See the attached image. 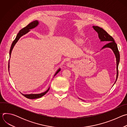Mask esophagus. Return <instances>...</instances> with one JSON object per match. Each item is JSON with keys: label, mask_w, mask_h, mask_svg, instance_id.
<instances>
[{"label": "esophagus", "mask_w": 127, "mask_h": 127, "mask_svg": "<svg viewBox=\"0 0 127 127\" xmlns=\"http://www.w3.org/2000/svg\"><path fill=\"white\" fill-rule=\"evenodd\" d=\"M66 66H67V67H69V68L73 67V66H74V64H73V63H72V62H69L67 63Z\"/></svg>", "instance_id": "1"}]
</instances>
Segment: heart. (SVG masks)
Returning a JSON list of instances; mask_svg holds the SVG:
<instances>
[{
    "mask_svg": "<svg viewBox=\"0 0 127 127\" xmlns=\"http://www.w3.org/2000/svg\"><path fill=\"white\" fill-rule=\"evenodd\" d=\"M75 41L76 42V43L78 44H81L82 43V41L81 39H79V38L77 37L75 38Z\"/></svg>",
    "mask_w": 127,
    "mask_h": 127,
    "instance_id": "b5f03b06",
    "label": "heart"
}]
</instances>
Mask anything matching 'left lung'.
I'll use <instances>...</instances> for the list:
<instances>
[{
	"label": "left lung",
	"instance_id": "1",
	"mask_svg": "<svg viewBox=\"0 0 127 127\" xmlns=\"http://www.w3.org/2000/svg\"><path fill=\"white\" fill-rule=\"evenodd\" d=\"M93 28L97 32L99 39L100 40L101 42L106 41L108 42L107 44L104 45L101 49H103L105 48H111L113 52L114 53L117 61V77L115 82L114 85L117 81L118 77V66L120 62V54L118 50V46L117 44L115 43L114 39L113 38L108 34L105 31H104L103 29L98 27V26H93Z\"/></svg>",
	"mask_w": 127,
	"mask_h": 127
}]
</instances>
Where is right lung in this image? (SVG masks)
<instances>
[{
  "label": "right lung",
  "instance_id": "add662e5",
  "mask_svg": "<svg viewBox=\"0 0 127 127\" xmlns=\"http://www.w3.org/2000/svg\"><path fill=\"white\" fill-rule=\"evenodd\" d=\"M39 23L38 21H34L32 22V23H31L30 24H29L28 26H27L26 27L24 28L23 29H22L21 30H20V31L19 32L17 33L16 37L15 39V40L13 41V42H12L11 47H10V49L9 51V57L10 58V55H11V52L14 46V45L16 44V43H17V42L19 41V40L20 39V38L22 37L23 35H25V34H26L27 33H28L29 31H30V30L33 29L34 28H35L37 26H38V25H39ZM9 70V62H8V71ZM61 70V69L59 68L58 69L57 71L56 72V73L54 74V77L57 74H58L59 72H60V71ZM50 89V87H49V88L46 90V92L39 94H29V95H24L22 94L24 96H25L26 97L29 98V99H36V98H38L40 97H41L42 96H44L45 95H46L49 90Z\"/></svg>",
  "mask_w": 127,
  "mask_h": 127
}]
</instances>
